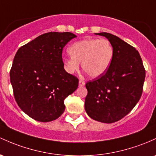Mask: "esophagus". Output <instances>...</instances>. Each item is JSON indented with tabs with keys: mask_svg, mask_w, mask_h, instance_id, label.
I'll return each mask as SVG.
<instances>
[{
	"mask_svg": "<svg viewBox=\"0 0 156 156\" xmlns=\"http://www.w3.org/2000/svg\"><path fill=\"white\" fill-rule=\"evenodd\" d=\"M85 85V81L83 80H79V87H83Z\"/></svg>",
	"mask_w": 156,
	"mask_h": 156,
	"instance_id": "34e87169",
	"label": "esophagus"
}]
</instances>
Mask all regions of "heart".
Listing matches in <instances>:
<instances>
[{
	"mask_svg": "<svg viewBox=\"0 0 156 156\" xmlns=\"http://www.w3.org/2000/svg\"><path fill=\"white\" fill-rule=\"evenodd\" d=\"M69 58H64L65 69L69 73H75L82 68L92 78L101 76L109 69L114 49L107 39L88 38L75 42L69 47Z\"/></svg>",
	"mask_w": 156,
	"mask_h": 156,
	"instance_id": "1",
	"label": "heart"
}]
</instances>
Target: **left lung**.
Instances as JSON below:
<instances>
[{"label":"left lung","mask_w":156,"mask_h":156,"mask_svg":"<svg viewBox=\"0 0 156 156\" xmlns=\"http://www.w3.org/2000/svg\"><path fill=\"white\" fill-rule=\"evenodd\" d=\"M96 35L108 39L114 55L107 71L86 83L85 110L92 119L110 124L126 116L140 100L146 73L134 47L110 33Z\"/></svg>","instance_id":"left-lung-1"}]
</instances>
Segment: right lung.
Listing matches in <instances>:
<instances>
[{
  "mask_svg": "<svg viewBox=\"0 0 156 156\" xmlns=\"http://www.w3.org/2000/svg\"><path fill=\"white\" fill-rule=\"evenodd\" d=\"M76 37L72 32H51L20 47L10 69L17 104L26 114L41 122L59 118L64 100L75 91L78 78L65 71L63 49Z\"/></svg>",
  "mask_w": 156,
  "mask_h": 156,
  "instance_id": "right-lung-1",
  "label": "right lung"
}]
</instances>
